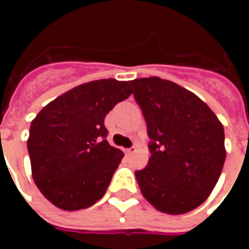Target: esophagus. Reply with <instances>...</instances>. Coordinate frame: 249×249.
I'll use <instances>...</instances> for the list:
<instances>
[{
  "label": "esophagus",
  "mask_w": 249,
  "mask_h": 249,
  "mask_svg": "<svg viewBox=\"0 0 249 249\" xmlns=\"http://www.w3.org/2000/svg\"><path fill=\"white\" fill-rule=\"evenodd\" d=\"M135 152H136V146H132V148L125 149V153H126V155H132V153H135Z\"/></svg>",
  "instance_id": "esophagus-1"
}]
</instances>
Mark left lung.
<instances>
[{"mask_svg":"<svg viewBox=\"0 0 249 249\" xmlns=\"http://www.w3.org/2000/svg\"><path fill=\"white\" fill-rule=\"evenodd\" d=\"M151 139L148 167L135 172L142 196L168 214L207 200L225 160L224 128L201 98L160 77L130 81Z\"/></svg>","mask_w":249,"mask_h":249,"instance_id":"left-lung-1","label":"left lung"}]
</instances>
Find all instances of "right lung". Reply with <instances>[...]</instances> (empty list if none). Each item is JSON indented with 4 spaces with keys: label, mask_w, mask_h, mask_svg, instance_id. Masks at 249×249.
<instances>
[{
    "label": "right lung",
    "mask_w": 249,
    "mask_h": 249,
    "mask_svg": "<svg viewBox=\"0 0 249 249\" xmlns=\"http://www.w3.org/2000/svg\"><path fill=\"white\" fill-rule=\"evenodd\" d=\"M130 94L128 81L87 82L54 98L32 121V176L57 208H88L105 195L124 153L105 140L104 120Z\"/></svg>",
    "instance_id": "obj_1"
}]
</instances>
